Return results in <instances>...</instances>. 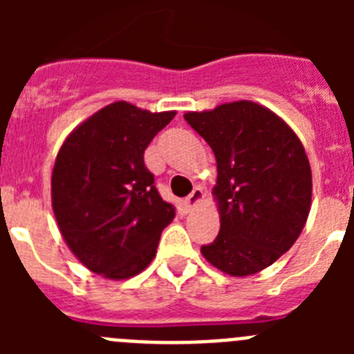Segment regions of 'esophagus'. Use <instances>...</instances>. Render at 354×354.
Segmentation results:
<instances>
[{
    "instance_id": "esophagus-1",
    "label": "esophagus",
    "mask_w": 354,
    "mask_h": 354,
    "mask_svg": "<svg viewBox=\"0 0 354 354\" xmlns=\"http://www.w3.org/2000/svg\"><path fill=\"white\" fill-rule=\"evenodd\" d=\"M202 200H204V192H202V187H195V189L192 192V195L184 200V207H186L187 211H192V209H195Z\"/></svg>"
}]
</instances>
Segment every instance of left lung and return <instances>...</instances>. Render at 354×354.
<instances>
[{
	"mask_svg": "<svg viewBox=\"0 0 354 354\" xmlns=\"http://www.w3.org/2000/svg\"><path fill=\"white\" fill-rule=\"evenodd\" d=\"M186 122L216 156L212 187L220 234L202 255L230 277H248L289 252L312 204V170L301 142L271 109L252 101L189 111Z\"/></svg>",
	"mask_w": 354,
	"mask_h": 354,
	"instance_id": "1",
	"label": "left lung"
}]
</instances>
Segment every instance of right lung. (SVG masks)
I'll return each mask as SVG.
<instances>
[{
    "instance_id": "right-lung-1",
    "label": "right lung",
    "mask_w": 354,
    "mask_h": 354,
    "mask_svg": "<svg viewBox=\"0 0 354 354\" xmlns=\"http://www.w3.org/2000/svg\"><path fill=\"white\" fill-rule=\"evenodd\" d=\"M174 117L111 102L81 122L58 150L51 175L56 223L93 273L126 280L156 257L175 207L159 196L143 154Z\"/></svg>"
}]
</instances>
